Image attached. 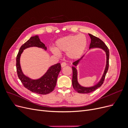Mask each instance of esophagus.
I'll return each instance as SVG.
<instances>
[{"label": "esophagus", "instance_id": "1", "mask_svg": "<svg viewBox=\"0 0 128 128\" xmlns=\"http://www.w3.org/2000/svg\"><path fill=\"white\" fill-rule=\"evenodd\" d=\"M66 65H67V64L66 62H62L61 64V66L62 68H63V67H65Z\"/></svg>", "mask_w": 128, "mask_h": 128}]
</instances>
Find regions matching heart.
Masks as SVG:
<instances>
[{"label":"heart","instance_id":"obj_1","mask_svg":"<svg viewBox=\"0 0 128 128\" xmlns=\"http://www.w3.org/2000/svg\"><path fill=\"white\" fill-rule=\"evenodd\" d=\"M87 46L88 39L84 34L68 35L58 39L51 52L56 56H59L60 52H66L69 59L76 60L83 55Z\"/></svg>","mask_w":128,"mask_h":128}]
</instances>
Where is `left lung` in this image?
Segmentation results:
<instances>
[{
    "label": "left lung",
    "mask_w": 128,
    "mask_h": 128,
    "mask_svg": "<svg viewBox=\"0 0 128 128\" xmlns=\"http://www.w3.org/2000/svg\"><path fill=\"white\" fill-rule=\"evenodd\" d=\"M88 35L90 36L91 38V43L89 46V50H91L94 48H100L105 52L106 56V62L105 68L104 69V72L103 74L101 77V78L98 81V82L96 83L94 85L91 86H84L82 85H80L78 81V71H77V66H78L80 61L83 59L84 56V55L82 58H80V59L75 61L74 62L72 63L73 66H72V86L74 88V90L80 93V94H89L94 92L98 88H100L102 84L104 77L106 75V73L108 71V67H109V56H110V52L107 46L105 45V44L100 40L99 38L96 37L92 34H88Z\"/></svg>",
    "instance_id": "obj_1"
}]
</instances>
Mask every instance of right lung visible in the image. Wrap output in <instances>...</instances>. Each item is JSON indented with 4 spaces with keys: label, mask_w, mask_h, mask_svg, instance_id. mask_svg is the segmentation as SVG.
<instances>
[{
    "label": "right lung",
    "mask_w": 128,
    "mask_h": 128,
    "mask_svg": "<svg viewBox=\"0 0 128 128\" xmlns=\"http://www.w3.org/2000/svg\"><path fill=\"white\" fill-rule=\"evenodd\" d=\"M36 47L47 51V48L43 42L40 41L39 36L31 37L19 50L16 56V70L19 79L24 86L32 92L40 94H50L54 89L58 75L61 70L60 63L50 66L43 75L37 79H32L24 74L20 64V58L24 50L27 48Z\"/></svg>",
    "instance_id": "obj_1"
}]
</instances>
